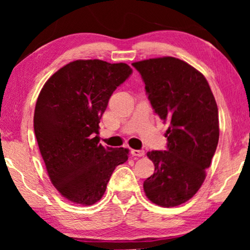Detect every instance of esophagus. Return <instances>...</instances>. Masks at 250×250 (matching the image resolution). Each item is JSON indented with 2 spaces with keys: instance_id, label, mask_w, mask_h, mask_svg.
I'll use <instances>...</instances> for the list:
<instances>
[{
  "instance_id": "esophagus-1",
  "label": "esophagus",
  "mask_w": 250,
  "mask_h": 250,
  "mask_svg": "<svg viewBox=\"0 0 250 250\" xmlns=\"http://www.w3.org/2000/svg\"><path fill=\"white\" fill-rule=\"evenodd\" d=\"M131 155L132 156H135V157H143L146 155V152L143 151V150H131Z\"/></svg>"
}]
</instances>
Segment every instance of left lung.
<instances>
[{"mask_svg": "<svg viewBox=\"0 0 250 250\" xmlns=\"http://www.w3.org/2000/svg\"><path fill=\"white\" fill-rule=\"evenodd\" d=\"M146 84L153 110L169 124L167 150L146 153L155 173L143 183L146 196L162 207H175L200 189L220 138L218 109L200 71L173 57L132 63Z\"/></svg>", "mask_w": 250, "mask_h": 250, "instance_id": "obj_1", "label": "left lung"}]
</instances>
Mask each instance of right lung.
<instances>
[{"label": "right lung", "mask_w": 250, "mask_h": 250, "mask_svg": "<svg viewBox=\"0 0 250 250\" xmlns=\"http://www.w3.org/2000/svg\"><path fill=\"white\" fill-rule=\"evenodd\" d=\"M126 63L76 60L51 76L37 98L35 132L47 174L61 196L90 206L104 196L128 150L100 145L99 123L111 94L129 77Z\"/></svg>", "instance_id": "1"}]
</instances>
